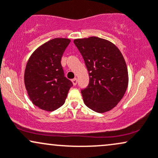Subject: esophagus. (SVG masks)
Segmentation results:
<instances>
[{"instance_id":"1","label":"esophagus","mask_w":158,"mask_h":158,"mask_svg":"<svg viewBox=\"0 0 158 158\" xmlns=\"http://www.w3.org/2000/svg\"><path fill=\"white\" fill-rule=\"evenodd\" d=\"M72 82H73V85H76L77 84V78H75V79H72Z\"/></svg>"}]
</instances>
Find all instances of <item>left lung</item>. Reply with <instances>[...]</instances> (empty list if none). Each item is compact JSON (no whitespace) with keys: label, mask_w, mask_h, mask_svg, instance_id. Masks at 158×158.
<instances>
[{"label":"left lung","mask_w":158,"mask_h":158,"mask_svg":"<svg viewBox=\"0 0 158 158\" xmlns=\"http://www.w3.org/2000/svg\"><path fill=\"white\" fill-rule=\"evenodd\" d=\"M73 42L89 73V85L81 91L85 104L98 113L109 111L128 88V69L123 54L113 43L96 36Z\"/></svg>","instance_id":"obj_1"}]
</instances>
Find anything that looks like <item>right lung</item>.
Returning a JSON list of instances; mask_svg holds the SVG:
<instances>
[{"label":"right lung","mask_w":158,"mask_h":158,"mask_svg":"<svg viewBox=\"0 0 158 158\" xmlns=\"http://www.w3.org/2000/svg\"><path fill=\"white\" fill-rule=\"evenodd\" d=\"M70 40L56 38L32 53L24 71V84L32 102L41 109L53 111L65 102L73 83L64 77L61 59Z\"/></svg>","instance_id":"right-lung-1"}]
</instances>
